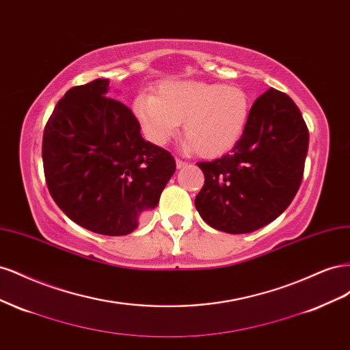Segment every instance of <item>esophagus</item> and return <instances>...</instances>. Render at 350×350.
<instances>
[{"mask_svg":"<svg viewBox=\"0 0 350 350\" xmlns=\"http://www.w3.org/2000/svg\"><path fill=\"white\" fill-rule=\"evenodd\" d=\"M188 163L187 162H184V161H181V159H176V167L178 169H181V167H185Z\"/></svg>","mask_w":350,"mask_h":350,"instance_id":"esophagus-1","label":"esophagus"}]
</instances>
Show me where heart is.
Listing matches in <instances>:
<instances>
[{
  "mask_svg": "<svg viewBox=\"0 0 350 350\" xmlns=\"http://www.w3.org/2000/svg\"><path fill=\"white\" fill-rule=\"evenodd\" d=\"M250 98L239 88L206 81H165L137 96L133 111L147 139L166 144L184 121L187 149L203 157L229 152L245 130Z\"/></svg>",
  "mask_w": 350,
  "mask_h": 350,
  "instance_id": "heart-1",
  "label": "heart"
}]
</instances>
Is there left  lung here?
Wrapping results in <instances>:
<instances>
[{
    "mask_svg": "<svg viewBox=\"0 0 350 350\" xmlns=\"http://www.w3.org/2000/svg\"><path fill=\"white\" fill-rule=\"evenodd\" d=\"M310 133L299 108L276 89L254 102L242 137L229 154L198 162L204 185L196 208L207 225L248 234L278 219L302 183Z\"/></svg>",
    "mask_w": 350,
    "mask_h": 350,
    "instance_id": "obj_1",
    "label": "left lung"
}]
</instances>
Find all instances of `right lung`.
<instances>
[{
  "label": "right lung",
  "instance_id": "right-lung-1",
  "mask_svg": "<svg viewBox=\"0 0 350 350\" xmlns=\"http://www.w3.org/2000/svg\"><path fill=\"white\" fill-rule=\"evenodd\" d=\"M108 88L98 79L64 94L45 125L42 161L49 194L72 221L121 237L157 206L176 163L143 139L140 122Z\"/></svg>",
  "mask_w": 350,
  "mask_h": 350
}]
</instances>
